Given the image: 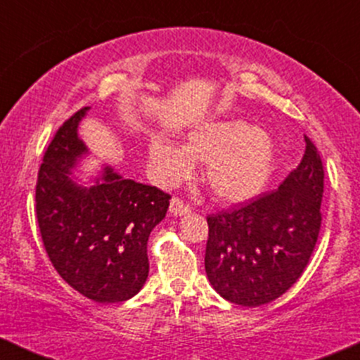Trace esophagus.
I'll use <instances>...</instances> for the list:
<instances>
[{
    "label": "esophagus",
    "mask_w": 360,
    "mask_h": 360,
    "mask_svg": "<svg viewBox=\"0 0 360 360\" xmlns=\"http://www.w3.org/2000/svg\"><path fill=\"white\" fill-rule=\"evenodd\" d=\"M169 212H171V214H176V217H183V214L191 213V206L184 203L181 198H172L171 205H169Z\"/></svg>",
    "instance_id": "1"
}]
</instances>
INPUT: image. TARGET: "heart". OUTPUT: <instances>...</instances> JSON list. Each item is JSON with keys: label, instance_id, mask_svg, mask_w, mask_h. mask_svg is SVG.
Segmentation results:
<instances>
[{"label": "heart", "instance_id": "heart-1", "mask_svg": "<svg viewBox=\"0 0 360 360\" xmlns=\"http://www.w3.org/2000/svg\"><path fill=\"white\" fill-rule=\"evenodd\" d=\"M206 162L205 181L218 200L245 201L264 189L274 171L276 146L243 120H220L194 127L183 147L164 137L148 143V167L155 183L176 186Z\"/></svg>", "mask_w": 360, "mask_h": 360}]
</instances>
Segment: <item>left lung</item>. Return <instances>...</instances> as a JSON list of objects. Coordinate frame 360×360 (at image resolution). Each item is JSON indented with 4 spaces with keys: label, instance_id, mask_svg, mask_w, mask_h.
Wrapping results in <instances>:
<instances>
[{
    "label": "left lung",
    "instance_id": "left-lung-1",
    "mask_svg": "<svg viewBox=\"0 0 360 360\" xmlns=\"http://www.w3.org/2000/svg\"><path fill=\"white\" fill-rule=\"evenodd\" d=\"M304 142L300 166L278 189L206 218L205 269L221 298L250 308L271 303L308 266L321 226L325 172L315 143Z\"/></svg>",
    "mask_w": 360,
    "mask_h": 360
}]
</instances>
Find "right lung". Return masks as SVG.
<instances>
[{
    "instance_id": "obj_1",
    "label": "right lung",
    "mask_w": 360,
    "mask_h": 360,
    "mask_svg": "<svg viewBox=\"0 0 360 360\" xmlns=\"http://www.w3.org/2000/svg\"><path fill=\"white\" fill-rule=\"evenodd\" d=\"M89 108L65 120L44 154L35 188L40 235L52 266L69 286L98 303L130 300L148 276L147 242L166 217L167 193L105 167L89 188L72 181L88 152L77 125Z\"/></svg>"
}]
</instances>
